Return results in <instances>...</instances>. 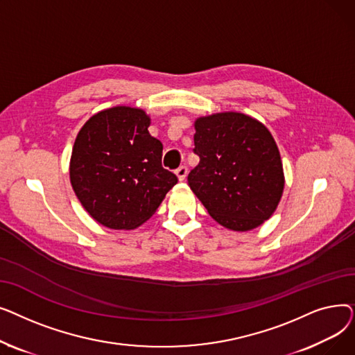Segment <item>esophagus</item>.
Segmentation results:
<instances>
[{
	"instance_id": "34e87169",
	"label": "esophagus",
	"mask_w": 355,
	"mask_h": 355,
	"mask_svg": "<svg viewBox=\"0 0 355 355\" xmlns=\"http://www.w3.org/2000/svg\"><path fill=\"white\" fill-rule=\"evenodd\" d=\"M187 173H189L187 166H184V165H181L180 168H177V170H175V175L178 177L180 181H184V180H185V177H187Z\"/></svg>"
}]
</instances>
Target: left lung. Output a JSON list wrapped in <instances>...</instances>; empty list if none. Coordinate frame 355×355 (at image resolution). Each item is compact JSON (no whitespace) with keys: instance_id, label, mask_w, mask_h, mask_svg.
Listing matches in <instances>:
<instances>
[{"instance_id":"1","label":"left lung","mask_w":355,"mask_h":355,"mask_svg":"<svg viewBox=\"0 0 355 355\" xmlns=\"http://www.w3.org/2000/svg\"><path fill=\"white\" fill-rule=\"evenodd\" d=\"M198 165L189 185L209 214L233 232H249L270 218L285 189L284 165L269 129L240 112L194 122Z\"/></svg>"}]
</instances>
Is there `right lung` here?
Returning a JSON list of instances; mask_svg holds the SVG:
<instances>
[{"mask_svg":"<svg viewBox=\"0 0 355 355\" xmlns=\"http://www.w3.org/2000/svg\"><path fill=\"white\" fill-rule=\"evenodd\" d=\"M151 118L132 106H114L80 128L70 157L74 194L99 225L134 230L155 214L177 177L161 165L162 144Z\"/></svg>","mask_w":355,"mask_h":355,"instance_id":"1","label":"right lung"}]
</instances>
